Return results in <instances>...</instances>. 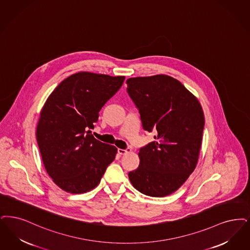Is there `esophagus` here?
<instances>
[{
	"label": "esophagus",
	"instance_id": "1",
	"mask_svg": "<svg viewBox=\"0 0 250 250\" xmlns=\"http://www.w3.org/2000/svg\"><path fill=\"white\" fill-rule=\"evenodd\" d=\"M131 151V149L130 148H127V149H125V150H123V149H118V153L120 154V155H124V154H126V153H128Z\"/></svg>",
	"mask_w": 250,
	"mask_h": 250
}]
</instances>
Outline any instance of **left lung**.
Returning <instances> with one entry per match:
<instances>
[{
  "label": "left lung",
  "instance_id": "left-lung-1",
  "mask_svg": "<svg viewBox=\"0 0 250 250\" xmlns=\"http://www.w3.org/2000/svg\"><path fill=\"white\" fill-rule=\"evenodd\" d=\"M142 126L154 130V141L141 148L140 166L128 173L143 194L164 197L178 190L195 169L205 117L199 101L173 77L158 74L126 81Z\"/></svg>",
  "mask_w": 250,
  "mask_h": 250
}]
</instances>
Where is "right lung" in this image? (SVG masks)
<instances>
[{
  "label": "right lung",
  "instance_id": "obj_1",
  "mask_svg": "<svg viewBox=\"0 0 250 250\" xmlns=\"http://www.w3.org/2000/svg\"><path fill=\"white\" fill-rule=\"evenodd\" d=\"M124 81L125 76L82 71L62 81L45 101L36 138L44 168L60 189L93 190L114 160L116 147L96 140L90 129Z\"/></svg>",
  "mask_w": 250,
  "mask_h": 250
}]
</instances>
